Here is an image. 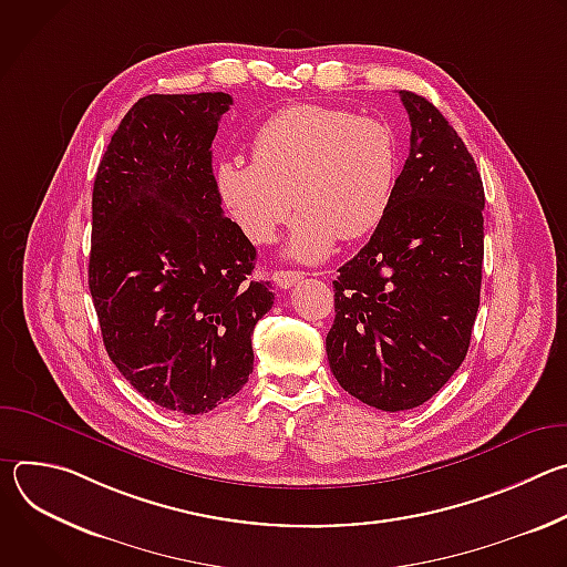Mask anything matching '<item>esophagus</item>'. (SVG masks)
<instances>
[{
    "label": "esophagus",
    "instance_id": "esophagus-1",
    "mask_svg": "<svg viewBox=\"0 0 567 567\" xmlns=\"http://www.w3.org/2000/svg\"><path fill=\"white\" fill-rule=\"evenodd\" d=\"M274 282L280 287V289H289L293 287L296 282H300L305 278L302 271H274Z\"/></svg>",
    "mask_w": 567,
    "mask_h": 567
}]
</instances>
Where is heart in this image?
Returning a JSON list of instances; mask_svg holds the SVG:
<instances>
[{"mask_svg":"<svg viewBox=\"0 0 567 567\" xmlns=\"http://www.w3.org/2000/svg\"><path fill=\"white\" fill-rule=\"evenodd\" d=\"M251 145L254 161L233 156L217 166V188L256 245L274 241L298 208L287 256L320 262L339 237L372 233L392 204L399 145L379 118L300 103L271 114Z\"/></svg>","mask_w":567,"mask_h":567,"instance_id":"heart-1","label":"heart"}]
</instances>
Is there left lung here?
Segmentation results:
<instances>
[{
    "mask_svg": "<svg viewBox=\"0 0 567 567\" xmlns=\"http://www.w3.org/2000/svg\"><path fill=\"white\" fill-rule=\"evenodd\" d=\"M411 152L368 245L339 269L330 368L359 401L396 413L429 401L462 365L480 307L484 188L442 112L399 92Z\"/></svg>",
    "mask_w": 567,
    "mask_h": 567,
    "instance_id": "1",
    "label": "left lung"
}]
</instances>
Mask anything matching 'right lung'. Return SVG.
<instances>
[{"label":"right lung","mask_w":567,"mask_h":567,"mask_svg":"<svg viewBox=\"0 0 567 567\" xmlns=\"http://www.w3.org/2000/svg\"><path fill=\"white\" fill-rule=\"evenodd\" d=\"M233 99L150 94L121 121L92 197L90 291L105 350L145 399L202 415L254 372L271 309L256 247L224 217L213 138Z\"/></svg>","instance_id":"right-lung-1"}]
</instances>
